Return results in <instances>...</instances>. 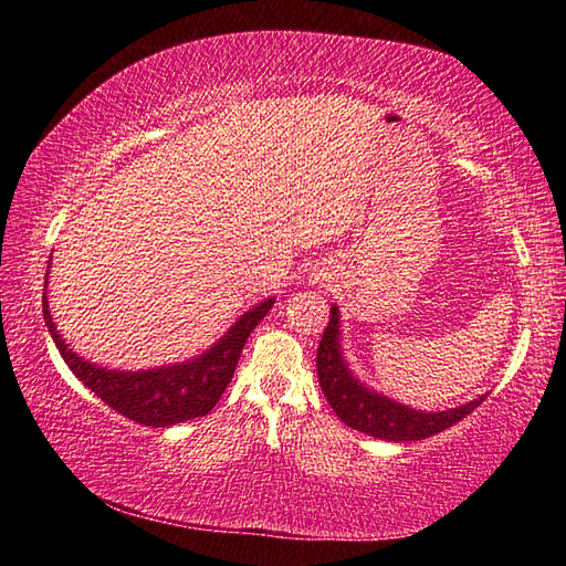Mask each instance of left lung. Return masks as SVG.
<instances>
[{"label": "left lung", "mask_w": 566, "mask_h": 566, "mask_svg": "<svg viewBox=\"0 0 566 566\" xmlns=\"http://www.w3.org/2000/svg\"><path fill=\"white\" fill-rule=\"evenodd\" d=\"M317 375L324 397L344 424L375 439H385V442H417V439L444 432L459 419L472 415L486 397L482 395L444 411H421L367 387L349 369V361L344 357L337 304H332V317L317 349Z\"/></svg>", "instance_id": "left-lung-1"}]
</instances>
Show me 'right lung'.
Segmentation results:
<instances>
[{"mask_svg":"<svg viewBox=\"0 0 566 566\" xmlns=\"http://www.w3.org/2000/svg\"><path fill=\"white\" fill-rule=\"evenodd\" d=\"M46 276H50V272H46ZM42 302L46 329H50L66 367L72 369V375L84 387L92 389L104 405H109L114 411H119L132 421H139L145 427H171L205 417L214 409L219 397L224 395L227 385L234 377L244 342L256 324L266 317V312L272 310L274 296L244 312L212 347L197 354V357L137 371L99 367V364L80 357L56 332L50 302H46V290Z\"/></svg>","mask_w":566,"mask_h":566,"instance_id":"add662e5","label":"right lung"}]
</instances>
